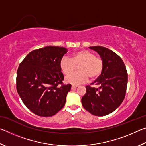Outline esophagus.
<instances>
[{
    "label": "esophagus",
    "instance_id": "1",
    "mask_svg": "<svg viewBox=\"0 0 146 146\" xmlns=\"http://www.w3.org/2000/svg\"><path fill=\"white\" fill-rule=\"evenodd\" d=\"M77 85H72V86H71V89H75V88H76V87H77Z\"/></svg>",
    "mask_w": 146,
    "mask_h": 146
}]
</instances>
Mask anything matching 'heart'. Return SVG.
I'll use <instances>...</instances> for the list:
<instances>
[{
	"label": "heart",
	"mask_w": 146,
	"mask_h": 146,
	"mask_svg": "<svg viewBox=\"0 0 146 146\" xmlns=\"http://www.w3.org/2000/svg\"><path fill=\"white\" fill-rule=\"evenodd\" d=\"M78 66L79 72L70 75ZM60 68L64 75H68L66 81L68 83L78 84L86 82L88 77L95 80L102 73L104 60L102 57L86 49L74 53L71 58L64 56L60 61Z\"/></svg>",
	"instance_id": "b5f03b06"
}]
</instances>
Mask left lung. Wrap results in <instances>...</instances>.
Here are the masks:
<instances>
[{
  "mask_svg": "<svg viewBox=\"0 0 146 146\" xmlns=\"http://www.w3.org/2000/svg\"><path fill=\"white\" fill-rule=\"evenodd\" d=\"M97 51L104 60L101 75L91 85L86 86L82 104L91 114L102 117L119 107L124 99L127 84V72L123 60L117 53L104 47H90Z\"/></svg>",
  "mask_w": 146,
  "mask_h": 146,
  "instance_id": "obj_1",
  "label": "left lung"
}]
</instances>
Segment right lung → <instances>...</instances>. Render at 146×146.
Returning <instances> with one entry per match:
<instances>
[{"instance_id":"right-lung-1","label":"right lung","mask_w":146,"mask_h":146,"mask_svg":"<svg viewBox=\"0 0 146 146\" xmlns=\"http://www.w3.org/2000/svg\"><path fill=\"white\" fill-rule=\"evenodd\" d=\"M63 47L47 46L31 51L19 64L16 88L23 103L40 117L55 115L65 105L71 85H64L60 61Z\"/></svg>"}]
</instances>
